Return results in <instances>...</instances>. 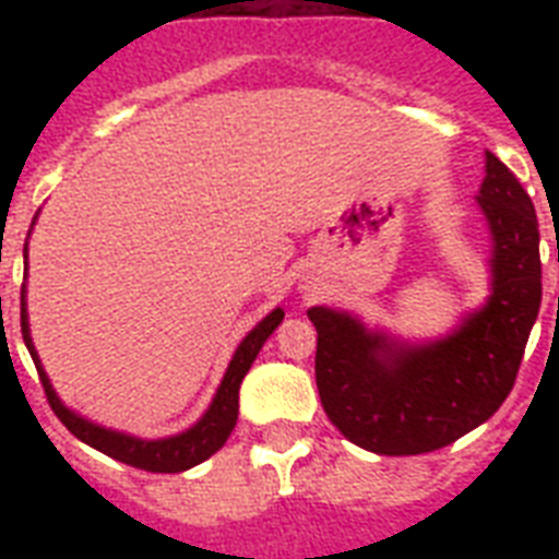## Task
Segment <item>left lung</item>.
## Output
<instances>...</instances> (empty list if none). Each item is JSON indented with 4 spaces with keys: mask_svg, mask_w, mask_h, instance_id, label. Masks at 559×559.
I'll return each mask as SVG.
<instances>
[{
    "mask_svg": "<svg viewBox=\"0 0 559 559\" xmlns=\"http://www.w3.org/2000/svg\"><path fill=\"white\" fill-rule=\"evenodd\" d=\"M478 209L490 231V296L447 336L406 342L359 316L310 307L316 385L331 424L377 455L441 450L511 394L543 301L539 226L520 179L485 153Z\"/></svg>",
    "mask_w": 559,
    "mask_h": 559,
    "instance_id": "8db88e82",
    "label": "left lung"
}]
</instances>
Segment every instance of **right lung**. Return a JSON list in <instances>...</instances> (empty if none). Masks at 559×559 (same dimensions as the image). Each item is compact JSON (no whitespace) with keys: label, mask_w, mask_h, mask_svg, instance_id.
Returning a JSON list of instances; mask_svg holds the SVG:
<instances>
[{"label":"right lung","mask_w":559,"mask_h":559,"mask_svg":"<svg viewBox=\"0 0 559 559\" xmlns=\"http://www.w3.org/2000/svg\"><path fill=\"white\" fill-rule=\"evenodd\" d=\"M37 219V217H34ZM31 235V231H28ZM25 270H28V243H25ZM281 319H284V310L275 307L266 319L254 324L252 331L246 333L243 342L237 345L235 357L228 362L223 380H219V389L211 400V406L205 408V415L197 420L193 426H188L186 432L170 435V438H135V435L118 432V429H107V426L92 424L86 417H81L78 412L66 406L63 400L57 397V391L51 389V380H48L46 368L39 362L37 350H34V342H31V328H28V307H25V284H22V340H25V348H28L31 359L39 371V382L46 389V397L55 408V415L63 420V426L74 438H81L83 443H90L92 450L104 452L109 459L121 461V464H130V467L147 469V473H182V469H191L197 464H202L205 459H211L214 452L228 441V435L237 424V394H240V382H243L246 371L252 368L258 350L263 348V342L270 340L272 331L278 328Z\"/></svg>","instance_id":"1"}]
</instances>
